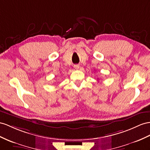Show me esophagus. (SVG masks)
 I'll return each instance as SVG.
<instances>
[{
	"instance_id": "esophagus-1",
	"label": "esophagus",
	"mask_w": 150,
	"mask_h": 150,
	"mask_svg": "<svg viewBox=\"0 0 150 150\" xmlns=\"http://www.w3.org/2000/svg\"><path fill=\"white\" fill-rule=\"evenodd\" d=\"M74 67L75 69H76V70H78V69L79 68V64H75Z\"/></svg>"
}]
</instances>
